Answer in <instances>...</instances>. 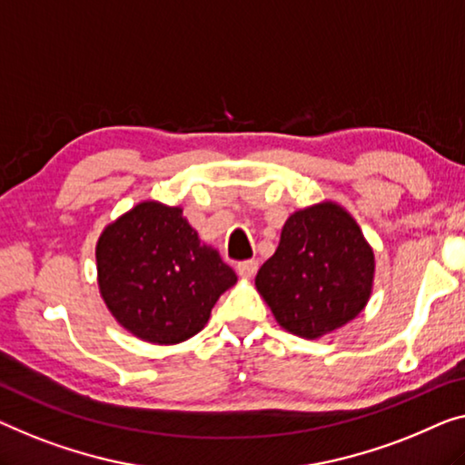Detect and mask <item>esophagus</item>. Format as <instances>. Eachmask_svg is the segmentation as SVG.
Instances as JSON below:
<instances>
[{"label": "esophagus", "instance_id": "34e87169", "mask_svg": "<svg viewBox=\"0 0 465 465\" xmlns=\"http://www.w3.org/2000/svg\"><path fill=\"white\" fill-rule=\"evenodd\" d=\"M238 275L244 277V280H252V277L256 275V269H259V262L256 261H242L238 262Z\"/></svg>", "mask_w": 465, "mask_h": 465}]
</instances>
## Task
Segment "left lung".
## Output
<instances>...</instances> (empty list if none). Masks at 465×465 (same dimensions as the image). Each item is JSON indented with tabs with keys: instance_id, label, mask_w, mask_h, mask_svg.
I'll return each mask as SVG.
<instances>
[{
	"instance_id": "1",
	"label": "left lung",
	"mask_w": 465,
	"mask_h": 465,
	"mask_svg": "<svg viewBox=\"0 0 465 465\" xmlns=\"http://www.w3.org/2000/svg\"><path fill=\"white\" fill-rule=\"evenodd\" d=\"M376 256L355 217L334 200L294 211L254 286L290 334L317 341L370 302Z\"/></svg>"
}]
</instances>
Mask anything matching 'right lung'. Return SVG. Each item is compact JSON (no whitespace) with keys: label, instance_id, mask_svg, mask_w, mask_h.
I'll return each instance as SVG.
<instances>
[{"label":"right lung","instance_id":"1","mask_svg":"<svg viewBox=\"0 0 465 465\" xmlns=\"http://www.w3.org/2000/svg\"><path fill=\"white\" fill-rule=\"evenodd\" d=\"M100 296L131 336L158 346L190 341L238 275L204 244L182 206L142 200L95 242Z\"/></svg>","mask_w":465,"mask_h":465}]
</instances>
